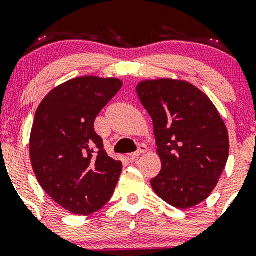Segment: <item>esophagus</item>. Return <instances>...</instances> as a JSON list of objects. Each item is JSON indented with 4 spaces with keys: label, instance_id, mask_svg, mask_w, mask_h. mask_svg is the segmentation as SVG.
I'll use <instances>...</instances> for the list:
<instances>
[{
    "label": "esophagus",
    "instance_id": "obj_1",
    "mask_svg": "<svg viewBox=\"0 0 256 256\" xmlns=\"http://www.w3.org/2000/svg\"><path fill=\"white\" fill-rule=\"evenodd\" d=\"M148 152V148H146V144H140V146H138L137 152H132V154H128V158H130V160H132V161H134L138 156H140V155L144 154V152Z\"/></svg>",
    "mask_w": 256,
    "mask_h": 256
}]
</instances>
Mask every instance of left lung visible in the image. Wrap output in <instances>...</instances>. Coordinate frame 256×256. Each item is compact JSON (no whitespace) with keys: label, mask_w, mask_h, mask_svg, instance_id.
<instances>
[{"label":"left lung","mask_w":256,"mask_h":256,"mask_svg":"<svg viewBox=\"0 0 256 256\" xmlns=\"http://www.w3.org/2000/svg\"><path fill=\"white\" fill-rule=\"evenodd\" d=\"M136 90L152 119L161 160L152 190L179 210L201 204L218 184L228 158V128L218 110L185 80L146 79Z\"/></svg>","instance_id":"1"}]
</instances>
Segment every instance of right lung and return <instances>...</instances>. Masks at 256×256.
<instances>
[{"label":"right lung","instance_id":"add662e5","mask_svg":"<svg viewBox=\"0 0 256 256\" xmlns=\"http://www.w3.org/2000/svg\"><path fill=\"white\" fill-rule=\"evenodd\" d=\"M122 86L118 78L70 79L54 88L34 114L30 158L38 183L77 216L101 210L119 180L122 161L108 156L94 122Z\"/></svg>","mask_w":256,"mask_h":256}]
</instances>
